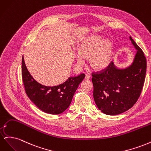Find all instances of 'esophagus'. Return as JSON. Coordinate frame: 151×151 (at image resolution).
Returning <instances> with one entry per match:
<instances>
[{"label":"esophagus","instance_id":"esophagus-1","mask_svg":"<svg viewBox=\"0 0 151 151\" xmlns=\"http://www.w3.org/2000/svg\"><path fill=\"white\" fill-rule=\"evenodd\" d=\"M90 76L89 75H86V77H85V79L86 80H89L90 79Z\"/></svg>","mask_w":151,"mask_h":151}]
</instances>
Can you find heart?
Masks as SVG:
<instances>
[{"label": "heart", "instance_id": "1", "mask_svg": "<svg viewBox=\"0 0 151 151\" xmlns=\"http://www.w3.org/2000/svg\"><path fill=\"white\" fill-rule=\"evenodd\" d=\"M102 42L101 37L95 35L84 40L77 47L79 56L76 57L77 63L83 64V58H89V64L93 69L99 71L106 68L112 58L113 46L110 41Z\"/></svg>", "mask_w": 151, "mask_h": 151}]
</instances>
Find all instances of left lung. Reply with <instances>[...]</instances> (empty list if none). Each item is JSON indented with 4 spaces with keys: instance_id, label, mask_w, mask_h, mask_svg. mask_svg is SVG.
I'll return each instance as SVG.
<instances>
[{
    "instance_id": "1",
    "label": "left lung",
    "mask_w": 151,
    "mask_h": 151,
    "mask_svg": "<svg viewBox=\"0 0 151 151\" xmlns=\"http://www.w3.org/2000/svg\"><path fill=\"white\" fill-rule=\"evenodd\" d=\"M137 50L131 64L125 68L113 62L99 74H93V96L99 110L108 115L127 111L137 101L144 84L147 62L144 52L129 36Z\"/></svg>"
}]
</instances>
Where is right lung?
Returning a JSON list of instances; mask_svg holds the SVG:
<instances>
[{"label": "right lung", "instance_id": "add662e5", "mask_svg": "<svg viewBox=\"0 0 151 151\" xmlns=\"http://www.w3.org/2000/svg\"><path fill=\"white\" fill-rule=\"evenodd\" d=\"M22 77L26 93L41 110L52 115L63 113L71 103L79 85L85 77L84 74L69 77L65 83L56 86H46L38 83L27 68L22 58Z\"/></svg>", "mask_w": 151, "mask_h": 151}]
</instances>
